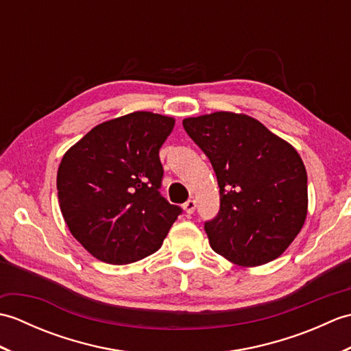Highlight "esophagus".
<instances>
[{
	"instance_id": "obj_1",
	"label": "esophagus",
	"mask_w": 351,
	"mask_h": 351,
	"mask_svg": "<svg viewBox=\"0 0 351 351\" xmlns=\"http://www.w3.org/2000/svg\"><path fill=\"white\" fill-rule=\"evenodd\" d=\"M184 210H185V213H187V214L195 213V210H196V200L189 199L187 202L184 204Z\"/></svg>"
}]
</instances>
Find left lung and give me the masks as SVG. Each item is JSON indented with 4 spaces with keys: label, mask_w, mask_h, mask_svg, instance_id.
<instances>
[{
    "label": "left lung",
    "mask_w": 351,
    "mask_h": 351,
    "mask_svg": "<svg viewBox=\"0 0 351 351\" xmlns=\"http://www.w3.org/2000/svg\"><path fill=\"white\" fill-rule=\"evenodd\" d=\"M182 125L210 158L220 187V211L205 223L213 250L241 267L279 258L308 214L300 155L247 114L215 111Z\"/></svg>",
    "instance_id": "1"
}]
</instances>
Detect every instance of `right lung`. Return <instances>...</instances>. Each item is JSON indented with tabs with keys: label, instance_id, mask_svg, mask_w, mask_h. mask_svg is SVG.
Segmentation results:
<instances>
[{
	"label": "right lung",
	"instance_id": "1",
	"mask_svg": "<svg viewBox=\"0 0 351 351\" xmlns=\"http://www.w3.org/2000/svg\"><path fill=\"white\" fill-rule=\"evenodd\" d=\"M175 119L134 111L96 125L63 155L58 204L71 234L95 258L123 265L161 247L181 208L160 195V147Z\"/></svg>",
	"mask_w": 351,
	"mask_h": 351
}]
</instances>
